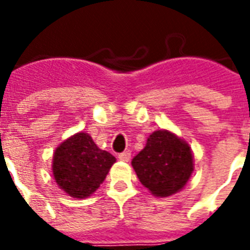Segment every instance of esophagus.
Segmentation results:
<instances>
[{"label":"esophagus","mask_w":250,"mask_h":250,"mask_svg":"<svg viewBox=\"0 0 250 250\" xmlns=\"http://www.w3.org/2000/svg\"><path fill=\"white\" fill-rule=\"evenodd\" d=\"M118 158L121 161H125V162H128L131 160V152L129 150H125V152H122L118 154Z\"/></svg>","instance_id":"esophagus-1"}]
</instances>
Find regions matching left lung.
Masks as SVG:
<instances>
[{
  "label": "left lung",
  "instance_id": "obj_1",
  "mask_svg": "<svg viewBox=\"0 0 250 250\" xmlns=\"http://www.w3.org/2000/svg\"><path fill=\"white\" fill-rule=\"evenodd\" d=\"M141 184L157 197H168L184 188L193 172V154L186 141L167 129L148 137L145 148L132 160Z\"/></svg>",
  "mask_w": 250,
  "mask_h": 250
}]
</instances>
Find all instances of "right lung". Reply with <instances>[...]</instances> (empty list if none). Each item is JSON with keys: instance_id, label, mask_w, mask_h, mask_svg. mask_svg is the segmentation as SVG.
<instances>
[{"instance_id": "add662e5", "label": "right lung", "mask_w": 250, "mask_h": 250, "mask_svg": "<svg viewBox=\"0 0 250 250\" xmlns=\"http://www.w3.org/2000/svg\"><path fill=\"white\" fill-rule=\"evenodd\" d=\"M115 161L113 154L98 148L88 133L78 132L56 149L53 175L68 196L85 198L102 184Z\"/></svg>"}]
</instances>
